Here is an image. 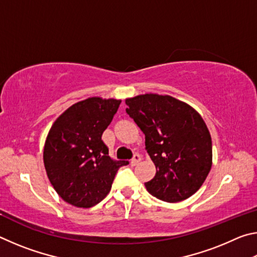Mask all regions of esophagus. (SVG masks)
<instances>
[{"mask_svg":"<svg viewBox=\"0 0 257 257\" xmlns=\"http://www.w3.org/2000/svg\"><path fill=\"white\" fill-rule=\"evenodd\" d=\"M141 161H142L141 155H138V154H135V155H134V158H133V160L130 161V163H132L133 167H135V165H137L139 162H141Z\"/></svg>","mask_w":257,"mask_h":257,"instance_id":"1","label":"esophagus"}]
</instances>
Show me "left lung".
<instances>
[{
    "instance_id": "1",
    "label": "left lung",
    "mask_w": 257,
    "mask_h": 257,
    "mask_svg": "<svg viewBox=\"0 0 257 257\" xmlns=\"http://www.w3.org/2000/svg\"><path fill=\"white\" fill-rule=\"evenodd\" d=\"M128 114L145 135V150L156 168L147 191L168 203L196 193L212 167V139L202 115L170 95L125 98Z\"/></svg>"
}]
</instances>
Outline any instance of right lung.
<instances>
[{"label":"right lung","instance_id":"obj_1","mask_svg":"<svg viewBox=\"0 0 257 257\" xmlns=\"http://www.w3.org/2000/svg\"><path fill=\"white\" fill-rule=\"evenodd\" d=\"M121 99L88 97L60 114L47 134L43 160L59 196L70 205L89 208L110 193L115 173L127 161H114L102 135Z\"/></svg>","mask_w":257,"mask_h":257}]
</instances>
